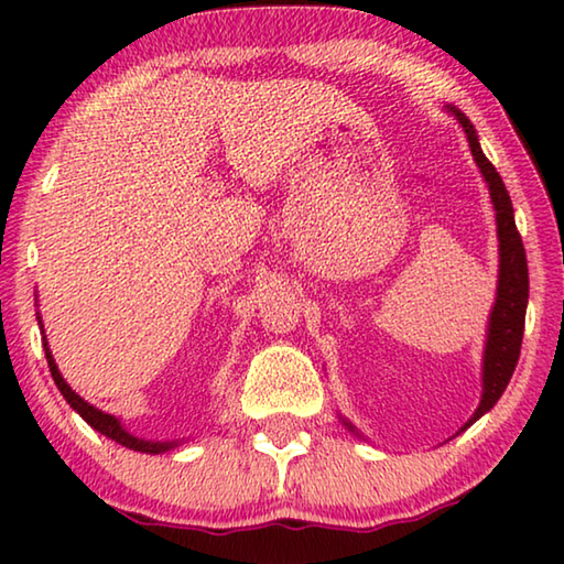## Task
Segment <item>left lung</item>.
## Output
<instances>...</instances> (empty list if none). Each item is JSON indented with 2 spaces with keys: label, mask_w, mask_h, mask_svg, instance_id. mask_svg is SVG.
<instances>
[{
  "label": "left lung",
  "mask_w": 564,
  "mask_h": 564,
  "mask_svg": "<svg viewBox=\"0 0 564 564\" xmlns=\"http://www.w3.org/2000/svg\"><path fill=\"white\" fill-rule=\"evenodd\" d=\"M455 111V109H453ZM457 121L463 123L470 141V151L480 166L485 181L490 186V196L495 204V216H498V236H500V285H498V301H495L492 316H490V333L488 346H485V362H482V400L477 405L475 415L467 420L473 425L477 417L488 413V410L498 403L500 395L508 388L512 370L518 366L522 333H524V308H528V259H524V246L518 226H514L512 216V202L508 188H505L502 178L495 166L482 154L480 144H477L475 127L465 113L455 111Z\"/></svg>",
  "instance_id": "obj_1"
}]
</instances>
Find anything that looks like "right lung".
I'll use <instances>...</instances> for the list:
<instances>
[{"label": "right lung", "instance_id": "obj_1", "mask_svg": "<svg viewBox=\"0 0 564 564\" xmlns=\"http://www.w3.org/2000/svg\"><path fill=\"white\" fill-rule=\"evenodd\" d=\"M44 346H46V343H44ZM46 362H50V370H52L54 383H56V388L62 390V395L66 398V403H69V405L76 410V413H79L84 420H87V423L94 427V431H99L101 435L111 437V441H117V443L123 445V447H131V451H141V453H164V451H169V447H174L171 443H147V441H139V437L129 435V433L123 431V427L119 425L117 417L101 413V410L89 405L87 400H82L79 395L74 393V390H72L69 386L64 383L62 373H59V370H56V362H54V358H52L50 348H46Z\"/></svg>", "mask_w": 564, "mask_h": 564}]
</instances>
